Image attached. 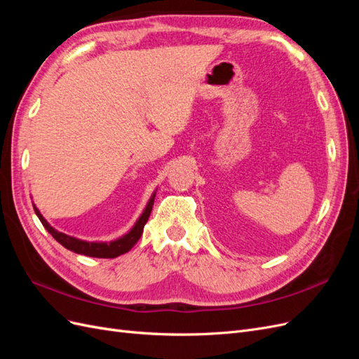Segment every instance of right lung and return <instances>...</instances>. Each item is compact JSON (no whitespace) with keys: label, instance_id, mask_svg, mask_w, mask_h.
<instances>
[{"label":"right lung","instance_id":"1","mask_svg":"<svg viewBox=\"0 0 359 359\" xmlns=\"http://www.w3.org/2000/svg\"><path fill=\"white\" fill-rule=\"evenodd\" d=\"M154 198H156V191L151 194V198L145 206V210L142 211V214L139 215V219L136 220V223L133 224L132 229H130L126 235L116 238L114 241H85V240H79V238H74L70 235H66L62 232H58L55 227H52L45 217H43L39 211L37 206L32 203L34 206V211L39 217V220L41 222V224L45 226V229L55 238V240L62 245L66 247L67 250L73 253H78V255H83V256H90V257H102V259H114L121 256L124 253H127L130 248H132L137 241L140 235L144 232V226L149 219V214L151 210H153V205H154Z\"/></svg>","mask_w":359,"mask_h":359}]
</instances>
